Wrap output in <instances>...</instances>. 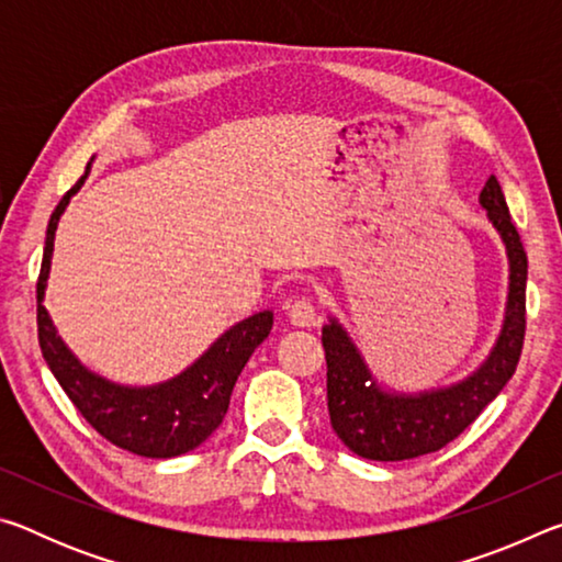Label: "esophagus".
<instances>
[{
    "label": "esophagus",
    "instance_id": "1",
    "mask_svg": "<svg viewBox=\"0 0 562 562\" xmlns=\"http://www.w3.org/2000/svg\"><path fill=\"white\" fill-rule=\"evenodd\" d=\"M288 319L294 327H315L319 317L310 300H294L288 304Z\"/></svg>",
    "mask_w": 562,
    "mask_h": 562
}]
</instances>
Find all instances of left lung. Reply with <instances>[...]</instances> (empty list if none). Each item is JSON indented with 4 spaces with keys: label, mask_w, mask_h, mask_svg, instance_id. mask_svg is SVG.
<instances>
[{
    "label": "left lung",
    "mask_w": 562,
    "mask_h": 562,
    "mask_svg": "<svg viewBox=\"0 0 562 562\" xmlns=\"http://www.w3.org/2000/svg\"><path fill=\"white\" fill-rule=\"evenodd\" d=\"M479 205L506 250L508 294L498 337L471 374L443 386L398 392L374 374L355 337L337 317L329 315L322 327L331 429L361 459L406 461L439 451L471 426L516 374L526 337L528 258L496 176L483 186Z\"/></svg>",
    "instance_id": "obj_1"
}]
</instances>
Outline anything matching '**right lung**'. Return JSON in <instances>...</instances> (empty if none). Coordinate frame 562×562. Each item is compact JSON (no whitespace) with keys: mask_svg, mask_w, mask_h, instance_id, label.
Masks as SVG:
<instances>
[{"mask_svg":"<svg viewBox=\"0 0 562 562\" xmlns=\"http://www.w3.org/2000/svg\"><path fill=\"white\" fill-rule=\"evenodd\" d=\"M89 170L91 164L79 183L56 205L46 227L44 260L36 282V325H40L42 355L66 396L103 439L146 459H173L198 449L223 424L237 376L252 351L270 335L272 310H262L225 329L193 364L166 382L146 386L119 384L89 369L66 347L44 307L56 227L66 205L87 183Z\"/></svg>","mask_w":562,"mask_h":562,"instance_id":"1","label":"right lung"}]
</instances>
